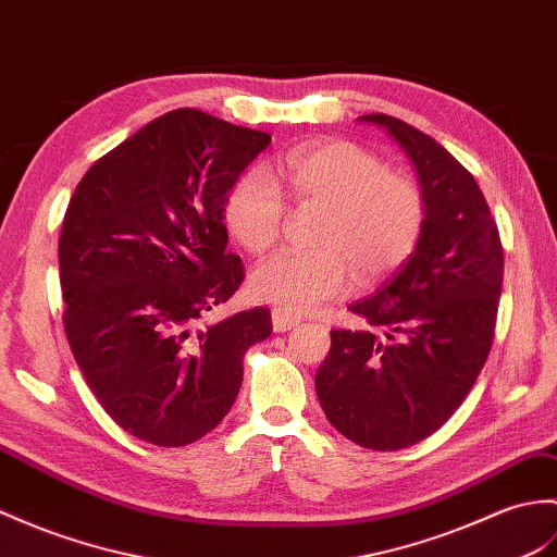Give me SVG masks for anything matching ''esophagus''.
Returning <instances> with one entry per match:
<instances>
[{"label": "esophagus", "mask_w": 557, "mask_h": 557, "mask_svg": "<svg viewBox=\"0 0 557 557\" xmlns=\"http://www.w3.org/2000/svg\"><path fill=\"white\" fill-rule=\"evenodd\" d=\"M296 325H299V318L284 313V310H280V308L273 310V327H275V332H287V330H292Z\"/></svg>", "instance_id": "obj_1"}]
</instances>
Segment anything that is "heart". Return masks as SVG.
<instances>
[{"mask_svg": "<svg viewBox=\"0 0 557 557\" xmlns=\"http://www.w3.org/2000/svg\"><path fill=\"white\" fill-rule=\"evenodd\" d=\"M299 209L320 211L315 251H284L251 275L256 299L284 313H310L339 299L354 284H374L404 265L424 227V194L408 173L392 171L377 153L348 139H327L284 159ZM287 199L263 168L244 173L225 199V223L249 253L277 244Z\"/></svg>", "mask_w": 557, "mask_h": 557, "instance_id": "b5f03b06", "label": "heart"}]
</instances>
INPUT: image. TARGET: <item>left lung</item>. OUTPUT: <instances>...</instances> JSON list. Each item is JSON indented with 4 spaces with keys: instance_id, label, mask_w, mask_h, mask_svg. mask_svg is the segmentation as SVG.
Masks as SVG:
<instances>
[{
    "instance_id": "left-lung-1",
    "label": "left lung",
    "mask_w": 557,
    "mask_h": 557,
    "mask_svg": "<svg viewBox=\"0 0 557 557\" xmlns=\"http://www.w3.org/2000/svg\"><path fill=\"white\" fill-rule=\"evenodd\" d=\"M384 127L412 161L424 227L406 265L348 308L368 330H332L315 392L334 430L372 450L432 436L470 394L496 332L503 247L472 173L430 135L386 113Z\"/></svg>"
}]
</instances>
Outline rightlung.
I'll return each mask as SVG.
<instances>
[{
    "mask_svg": "<svg viewBox=\"0 0 557 557\" xmlns=\"http://www.w3.org/2000/svg\"><path fill=\"white\" fill-rule=\"evenodd\" d=\"M270 135L175 109L103 153L77 183L59 237L63 330L89 389L127 434L187 446L239 394L270 308L206 322L244 280L223 211Z\"/></svg>",
    "mask_w": 557,
    "mask_h": 557,
    "instance_id": "right-lung-1",
    "label": "right lung"
}]
</instances>
